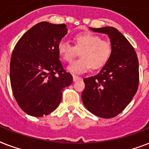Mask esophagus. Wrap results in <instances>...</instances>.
Wrapping results in <instances>:
<instances>
[{"label": "esophagus", "mask_w": 149, "mask_h": 149, "mask_svg": "<svg viewBox=\"0 0 149 149\" xmlns=\"http://www.w3.org/2000/svg\"><path fill=\"white\" fill-rule=\"evenodd\" d=\"M72 77H73V81L74 82L77 81V80H79V79H81V77H79V76H77V75H73Z\"/></svg>", "instance_id": "1"}]
</instances>
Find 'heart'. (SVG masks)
Segmentation results:
<instances>
[{
  "mask_svg": "<svg viewBox=\"0 0 149 149\" xmlns=\"http://www.w3.org/2000/svg\"><path fill=\"white\" fill-rule=\"evenodd\" d=\"M73 42L74 45L63 40L58 44V53L67 63H71L79 52L81 57L68 66L70 72L82 73L91 67L93 70H98L106 65L111 58V43L101 39L98 35L89 31L77 34L73 37Z\"/></svg>",
  "mask_w": 149,
  "mask_h": 149,
  "instance_id": "obj_1",
  "label": "heart"
}]
</instances>
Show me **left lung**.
Masks as SVG:
<instances>
[{"mask_svg": "<svg viewBox=\"0 0 149 149\" xmlns=\"http://www.w3.org/2000/svg\"><path fill=\"white\" fill-rule=\"evenodd\" d=\"M90 29L108 35L112 53L98 74L84 79L82 100L93 114L103 118H113L125 110L138 91L139 59L134 47L118 29Z\"/></svg>", "mask_w": 149, "mask_h": 149, "instance_id": "1", "label": "left lung"}]
</instances>
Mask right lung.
Segmentation results:
<instances>
[{"label":"right lung","mask_w":149,"mask_h":149,"mask_svg":"<svg viewBox=\"0 0 149 149\" xmlns=\"http://www.w3.org/2000/svg\"><path fill=\"white\" fill-rule=\"evenodd\" d=\"M67 31L65 24L40 22L15 45L10 63V86L17 104L29 115L43 117L55 111L63 89L72 83L58 51Z\"/></svg>","instance_id":"add662e5"}]
</instances>
